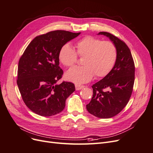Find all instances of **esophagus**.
Instances as JSON below:
<instances>
[{"mask_svg": "<svg viewBox=\"0 0 153 153\" xmlns=\"http://www.w3.org/2000/svg\"><path fill=\"white\" fill-rule=\"evenodd\" d=\"M85 87L84 85H78V84H76L75 85V89L76 91H78V90H80L82 89H84V88Z\"/></svg>", "mask_w": 153, "mask_h": 153, "instance_id": "34e87169", "label": "esophagus"}]
</instances>
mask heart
<instances>
[{"label": "heart", "instance_id": "b5f03b06", "mask_svg": "<svg viewBox=\"0 0 153 153\" xmlns=\"http://www.w3.org/2000/svg\"><path fill=\"white\" fill-rule=\"evenodd\" d=\"M76 52L69 43L63 45L59 52V59L66 67H71L77 61V55L83 57V66H75L66 73L68 81L76 84L90 81L95 75L103 77L113 69L117 57V49L110 41L87 36L75 44Z\"/></svg>", "mask_w": 153, "mask_h": 153}]
</instances>
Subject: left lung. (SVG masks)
Listing matches in <instances>:
<instances>
[{"label": "left lung", "instance_id": "obj_1", "mask_svg": "<svg viewBox=\"0 0 153 153\" xmlns=\"http://www.w3.org/2000/svg\"><path fill=\"white\" fill-rule=\"evenodd\" d=\"M98 34L112 41L117 57L111 71L92 85L93 95L86 108L94 116L107 119L118 114L128 104L135 81V64L130 50L124 41L109 32H100Z\"/></svg>", "mask_w": 153, "mask_h": 153}]
</instances>
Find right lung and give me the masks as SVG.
Wrapping results in <instances>:
<instances>
[{
	"label": "right lung",
	"mask_w": 153,
	"mask_h": 153,
	"mask_svg": "<svg viewBox=\"0 0 153 153\" xmlns=\"http://www.w3.org/2000/svg\"><path fill=\"white\" fill-rule=\"evenodd\" d=\"M80 34L54 30L36 36L20 57L17 85L25 104L36 114L49 117L62 112L75 91L71 82L56 84L63 75L58 55L63 45Z\"/></svg>",
	"instance_id": "right-lung-1"
}]
</instances>
